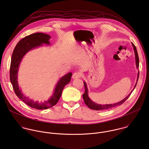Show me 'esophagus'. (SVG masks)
<instances>
[{
  "mask_svg": "<svg viewBox=\"0 0 149 149\" xmlns=\"http://www.w3.org/2000/svg\"><path fill=\"white\" fill-rule=\"evenodd\" d=\"M81 77V73L80 72H75L72 75V78L73 79H79L80 77Z\"/></svg>",
  "mask_w": 149,
  "mask_h": 149,
  "instance_id": "obj_1",
  "label": "esophagus"
}]
</instances>
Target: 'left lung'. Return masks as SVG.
<instances>
[{
  "instance_id": "obj_1",
  "label": "left lung",
  "mask_w": 149,
  "mask_h": 149,
  "mask_svg": "<svg viewBox=\"0 0 149 149\" xmlns=\"http://www.w3.org/2000/svg\"><path fill=\"white\" fill-rule=\"evenodd\" d=\"M132 45L133 46L134 50V52H135V62H136V66L137 69H138L139 68V57H138V52L136 49L135 46L134 45L133 43H132ZM139 71L138 73V77H137V80H136V84L134 86V88L133 89V90L134 89V88H135L136 85L137 84V82L138 80V78H139ZM84 85L85 86V93L83 95V97L84 101V103L89 108L92 109H95L96 111H99V110H106V109H110L112 108H114L115 107L118 106H120L121 104H122L128 98V97L130 96V95L131 94L132 92L133 91V90L132 91V92H131L130 93H129V95H127L123 100H122L120 102H119L118 103H115V104H104V105H102V104H98L96 103H94L93 102H92L90 98L88 96V90L87 88V85L85 83V81H84Z\"/></svg>"
}]
</instances>
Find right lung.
Wrapping results in <instances>:
<instances>
[{"instance_id":"right-lung-1","label":"right lung","mask_w":149,"mask_h":149,"mask_svg":"<svg viewBox=\"0 0 149 149\" xmlns=\"http://www.w3.org/2000/svg\"><path fill=\"white\" fill-rule=\"evenodd\" d=\"M50 38L49 35L42 33H36L27 36L17 44L11 57L10 78L16 95L29 106L38 109H45L56 105L61 96L65 86L70 82L72 76V73L69 72L61 77L55 87L53 95L46 102L34 101L22 93L18 83V72L22 58L29 51L42 46V43L50 45L49 41Z\"/></svg>"}]
</instances>
